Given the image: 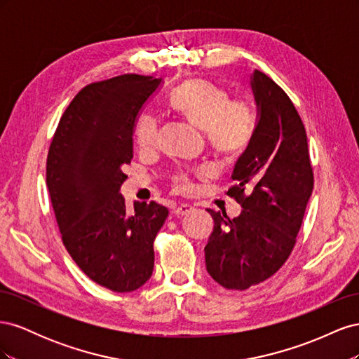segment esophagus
Instances as JSON below:
<instances>
[{
    "label": "esophagus",
    "mask_w": 359,
    "mask_h": 359,
    "mask_svg": "<svg viewBox=\"0 0 359 359\" xmlns=\"http://www.w3.org/2000/svg\"><path fill=\"white\" fill-rule=\"evenodd\" d=\"M193 211V206L190 203H175L172 206V212L175 215H186Z\"/></svg>",
    "instance_id": "34e87169"
}]
</instances>
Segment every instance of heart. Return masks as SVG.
I'll list each match as a JSON object with an SVG mask.
<instances>
[{"mask_svg": "<svg viewBox=\"0 0 359 359\" xmlns=\"http://www.w3.org/2000/svg\"><path fill=\"white\" fill-rule=\"evenodd\" d=\"M173 111L203 130L205 137L222 154L233 156L244 151L256 128V112L247 99L229 100L226 90L206 79H190L181 83L169 97ZM140 148H151L157 140V121L151 114L139 116L135 128ZM173 181L181 190L190 189L187 173L180 172Z\"/></svg>", "mask_w": 359, "mask_h": 359, "instance_id": "b5f03b06", "label": "heart"}]
</instances>
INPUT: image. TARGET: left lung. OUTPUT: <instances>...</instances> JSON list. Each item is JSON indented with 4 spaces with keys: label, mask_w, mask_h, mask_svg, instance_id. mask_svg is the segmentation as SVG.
<instances>
[{
    "label": "left lung",
    "mask_w": 359,
    "mask_h": 359,
    "mask_svg": "<svg viewBox=\"0 0 359 359\" xmlns=\"http://www.w3.org/2000/svg\"><path fill=\"white\" fill-rule=\"evenodd\" d=\"M250 85L257 106L255 135L235 163L229 189L243 211L229 219L208 210V274L226 289L262 283L289 257L313 191L306 128L287 94L262 72Z\"/></svg>",
    "instance_id": "obj_1"
}]
</instances>
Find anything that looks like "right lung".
Instances as JSON below:
<instances>
[{
  "label": "right lung",
  "instance_id": "obj_1",
  "mask_svg": "<svg viewBox=\"0 0 359 359\" xmlns=\"http://www.w3.org/2000/svg\"><path fill=\"white\" fill-rule=\"evenodd\" d=\"M161 86L153 76L123 74L78 93L60 119L46 182L62 243L97 285L114 292L144 286L154 268V238L169 214L154 201L128 214L119 193L133 158V133Z\"/></svg>",
  "mask_w": 359,
  "mask_h": 359
}]
</instances>
